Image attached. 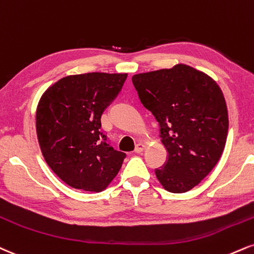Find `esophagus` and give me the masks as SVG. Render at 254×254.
<instances>
[{"mask_svg": "<svg viewBox=\"0 0 254 254\" xmlns=\"http://www.w3.org/2000/svg\"><path fill=\"white\" fill-rule=\"evenodd\" d=\"M143 150H144V144H142V143H138V144H137L136 148H135V152H136V154H139V152H142Z\"/></svg>", "mask_w": 254, "mask_h": 254, "instance_id": "esophagus-1", "label": "esophagus"}]
</instances>
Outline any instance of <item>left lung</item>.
<instances>
[{"label":"left lung","mask_w":254,"mask_h":254,"mask_svg":"<svg viewBox=\"0 0 254 254\" xmlns=\"http://www.w3.org/2000/svg\"><path fill=\"white\" fill-rule=\"evenodd\" d=\"M140 103L154 115L168 152L155 169L172 193H186L215 167L228 132L225 97L218 84L187 65L132 77Z\"/></svg>","instance_id":"1"}]
</instances>
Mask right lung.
<instances>
[{
	"mask_svg": "<svg viewBox=\"0 0 254 254\" xmlns=\"http://www.w3.org/2000/svg\"><path fill=\"white\" fill-rule=\"evenodd\" d=\"M127 74L86 73L60 79L40 99L36 133L51 169L73 188L102 191L117 175L125 152L100 131L103 112Z\"/></svg>",
	"mask_w": 254,
	"mask_h": 254,
	"instance_id": "add662e5",
	"label": "right lung"
}]
</instances>
